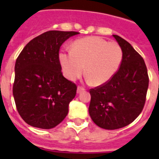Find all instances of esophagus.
Here are the masks:
<instances>
[{
	"label": "esophagus",
	"mask_w": 159,
	"mask_h": 159,
	"mask_svg": "<svg viewBox=\"0 0 159 159\" xmlns=\"http://www.w3.org/2000/svg\"><path fill=\"white\" fill-rule=\"evenodd\" d=\"M84 88L82 87H77V93H80L81 92H82V91H84Z\"/></svg>",
	"instance_id": "1"
}]
</instances>
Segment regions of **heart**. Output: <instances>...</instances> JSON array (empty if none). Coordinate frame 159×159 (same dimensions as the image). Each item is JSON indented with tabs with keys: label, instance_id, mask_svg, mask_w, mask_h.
<instances>
[{
	"label": "heart",
	"instance_id": "b5f03b06",
	"mask_svg": "<svg viewBox=\"0 0 159 159\" xmlns=\"http://www.w3.org/2000/svg\"><path fill=\"white\" fill-rule=\"evenodd\" d=\"M63 74L74 81L84 71L87 80L94 86H102L114 77L123 58L122 48L117 43L108 42L97 36L77 39L72 49L59 53Z\"/></svg>",
	"mask_w": 159,
	"mask_h": 159
}]
</instances>
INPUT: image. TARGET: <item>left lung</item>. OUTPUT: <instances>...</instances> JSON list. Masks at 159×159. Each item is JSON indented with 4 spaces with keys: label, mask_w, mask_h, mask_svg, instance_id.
Wrapping results in <instances>:
<instances>
[{
    "label": "left lung",
    "mask_w": 159,
    "mask_h": 159,
    "mask_svg": "<svg viewBox=\"0 0 159 159\" xmlns=\"http://www.w3.org/2000/svg\"><path fill=\"white\" fill-rule=\"evenodd\" d=\"M113 37L123 51L120 68L108 82L90 90V116L106 129L123 128L138 117L145 104L149 81L143 57L124 39Z\"/></svg>",
    "instance_id": "obj_1"
}]
</instances>
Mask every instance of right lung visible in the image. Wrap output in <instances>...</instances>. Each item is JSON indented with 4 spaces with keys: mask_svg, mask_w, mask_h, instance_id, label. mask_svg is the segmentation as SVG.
Here are the masks:
<instances>
[{
    "mask_svg": "<svg viewBox=\"0 0 159 159\" xmlns=\"http://www.w3.org/2000/svg\"><path fill=\"white\" fill-rule=\"evenodd\" d=\"M75 31L50 30L30 41L15 65L13 96L20 116L30 125L54 128L68 113L77 86L62 73L59 48Z\"/></svg>",
    "mask_w": 159,
    "mask_h": 159,
    "instance_id": "add662e5",
    "label": "right lung"
}]
</instances>
